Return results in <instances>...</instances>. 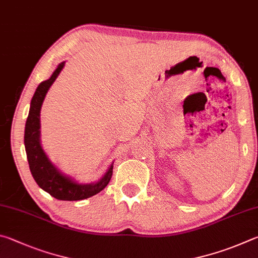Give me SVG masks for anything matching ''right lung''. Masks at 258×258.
<instances>
[{"instance_id":"add662e5","label":"right lung","mask_w":258,"mask_h":258,"mask_svg":"<svg viewBox=\"0 0 258 258\" xmlns=\"http://www.w3.org/2000/svg\"><path fill=\"white\" fill-rule=\"evenodd\" d=\"M64 63V61L61 62L52 76L47 80L42 81L36 88L26 121L25 148L31 175L44 191L60 201H81L96 195L107 186L113 173V163L98 181L81 183L58 170L43 150L40 144V108L49 87L60 75Z\"/></svg>"}]
</instances>
